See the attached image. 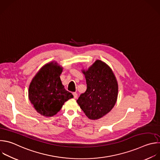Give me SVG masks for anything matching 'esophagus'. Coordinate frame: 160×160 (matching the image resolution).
Wrapping results in <instances>:
<instances>
[{
	"instance_id": "obj_1",
	"label": "esophagus",
	"mask_w": 160,
	"mask_h": 160,
	"mask_svg": "<svg viewBox=\"0 0 160 160\" xmlns=\"http://www.w3.org/2000/svg\"><path fill=\"white\" fill-rule=\"evenodd\" d=\"M73 97H74V98H77L78 97V94H77V93L74 92V93H73Z\"/></svg>"
}]
</instances>
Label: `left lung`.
I'll use <instances>...</instances> for the list:
<instances>
[{"label": "left lung", "instance_id": "8db88e82", "mask_svg": "<svg viewBox=\"0 0 160 160\" xmlns=\"http://www.w3.org/2000/svg\"><path fill=\"white\" fill-rule=\"evenodd\" d=\"M82 72L87 87L77 102L88 119H98L109 113L116 103L117 80L111 68L98 60Z\"/></svg>", "mask_w": 160, "mask_h": 160}]
</instances>
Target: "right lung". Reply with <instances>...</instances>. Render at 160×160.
Wrapping results in <instances>:
<instances>
[{
	"label": "right lung",
	"mask_w": 160,
	"mask_h": 160,
	"mask_svg": "<svg viewBox=\"0 0 160 160\" xmlns=\"http://www.w3.org/2000/svg\"><path fill=\"white\" fill-rule=\"evenodd\" d=\"M63 68L57 62L44 65L32 78L29 87V98L41 116L52 117L62 109L64 103L73 97L64 88L60 75Z\"/></svg>",
	"instance_id": "right-lung-1"
}]
</instances>
